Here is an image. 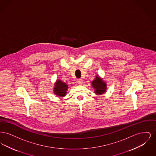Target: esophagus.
Instances as JSON below:
<instances>
[{"label": "esophagus", "instance_id": "34e87169", "mask_svg": "<svg viewBox=\"0 0 156 156\" xmlns=\"http://www.w3.org/2000/svg\"><path fill=\"white\" fill-rule=\"evenodd\" d=\"M77 83H78V84H80V85H81L83 83V80H82V79H78V80H77Z\"/></svg>", "mask_w": 156, "mask_h": 156}]
</instances>
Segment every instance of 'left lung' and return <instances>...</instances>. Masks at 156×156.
Instances as JSON below:
<instances>
[{
	"instance_id": "8db88e82",
	"label": "left lung",
	"mask_w": 156,
	"mask_h": 156,
	"mask_svg": "<svg viewBox=\"0 0 156 156\" xmlns=\"http://www.w3.org/2000/svg\"><path fill=\"white\" fill-rule=\"evenodd\" d=\"M92 86L97 95H102L106 90V83L99 75H97L95 79L92 82Z\"/></svg>"
}]
</instances>
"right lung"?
Listing matches in <instances>:
<instances>
[{
	"label": "right lung",
	"instance_id": "obj_1",
	"mask_svg": "<svg viewBox=\"0 0 156 156\" xmlns=\"http://www.w3.org/2000/svg\"><path fill=\"white\" fill-rule=\"evenodd\" d=\"M68 88V85L65 82L58 80L54 84V92L57 97H64L66 95Z\"/></svg>",
	"mask_w": 156,
	"mask_h": 156
}]
</instances>
